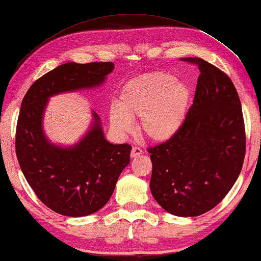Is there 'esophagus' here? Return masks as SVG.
Here are the masks:
<instances>
[{
  "mask_svg": "<svg viewBox=\"0 0 261 261\" xmlns=\"http://www.w3.org/2000/svg\"><path fill=\"white\" fill-rule=\"evenodd\" d=\"M140 155H142V150L139 147H133L132 148V151H130V156L132 157H138Z\"/></svg>",
  "mask_w": 261,
  "mask_h": 261,
  "instance_id": "esophagus-1",
  "label": "esophagus"
}]
</instances>
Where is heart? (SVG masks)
I'll return each instance as SVG.
<instances>
[{
	"instance_id": "b5f03b06",
	"label": "heart",
	"mask_w": 261,
	"mask_h": 261,
	"mask_svg": "<svg viewBox=\"0 0 261 261\" xmlns=\"http://www.w3.org/2000/svg\"><path fill=\"white\" fill-rule=\"evenodd\" d=\"M191 89L165 71L140 75L123 85L118 102L110 106V126L126 135L140 119V133L152 142H165L176 135L186 119Z\"/></svg>"
}]
</instances>
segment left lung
Wrapping results in <instances>:
<instances>
[{"label":"left lung","mask_w":261,"mask_h":261,"mask_svg":"<svg viewBox=\"0 0 261 261\" xmlns=\"http://www.w3.org/2000/svg\"><path fill=\"white\" fill-rule=\"evenodd\" d=\"M193 105L172 139L148 149L150 191L170 214L199 216L231 190L245 156V128L238 93L227 74L200 58Z\"/></svg>","instance_id":"8db88e82"}]
</instances>
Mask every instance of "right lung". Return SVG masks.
Wrapping results in <instances>:
<instances>
[{"instance_id": "obj_1", "label": "right lung", "mask_w": 261, "mask_h": 261, "mask_svg": "<svg viewBox=\"0 0 261 261\" xmlns=\"http://www.w3.org/2000/svg\"><path fill=\"white\" fill-rule=\"evenodd\" d=\"M113 62H67L41 76L25 95L16 129V155L38 199L59 214L81 217L105 206L130 162L129 144L105 139L99 115L79 142L62 147L47 138L42 121L50 97L101 85Z\"/></svg>"}]
</instances>
